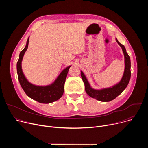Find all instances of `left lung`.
<instances>
[{
  "mask_svg": "<svg viewBox=\"0 0 148 148\" xmlns=\"http://www.w3.org/2000/svg\"><path fill=\"white\" fill-rule=\"evenodd\" d=\"M116 41L122 48L125 58V69L121 79L112 87L96 90L91 87L86 76L81 71V75L85 85V90L91 97L102 102H109L114 99L120 95L127 87L131 78V60L130 57L126 53L123 45L121 44L116 38Z\"/></svg>",
  "mask_w": 148,
  "mask_h": 148,
  "instance_id": "8db88e82",
  "label": "left lung"
}]
</instances>
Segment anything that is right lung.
<instances>
[{
	"mask_svg": "<svg viewBox=\"0 0 148 148\" xmlns=\"http://www.w3.org/2000/svg\"><path fill=\"white\" fill-rule=\"evenodd\" d=\"M29 37L24 49L19 54L18 60L17 62V73L20 86L26 95L30 98L42 103H49L59 99L64 93V84L71 66L67 67L63 70L55 81L47 86H36L30 82L26 78L22 67V62L24 54L28 48Z\"/></svg>",
	"mask_w": 148,
	"mask_h": 148,
	"instance_id": "1",
	"label": "right lung"
}]
</instances>
